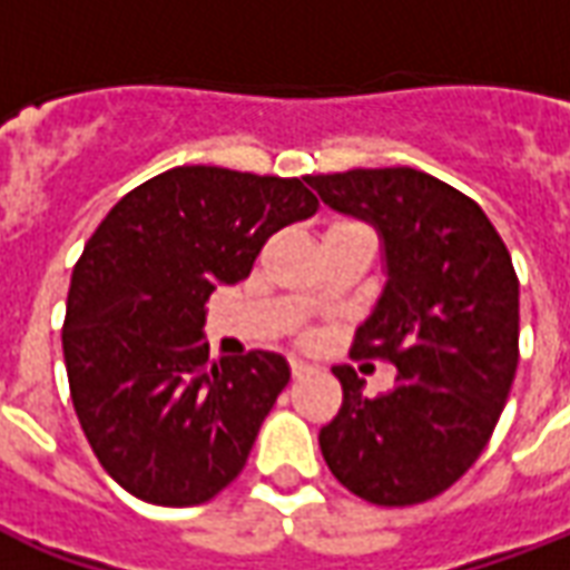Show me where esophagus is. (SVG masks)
<instances>
[{
  "label": "esophagus",
  "mask_w": 570,
  "mask_h": 570,
  "mask_svg": "<svg viewBox=\"0 0 570 570\" xmlns=\"http://www.w3.org/2000/svg\"><path fill=\"white\" fill-rule=\"evenodd\" d=\"M289 370H293V375H296V379H302V375H308L314 366H311V363H305V360H293V363H289Z\"/></svg>",
  "instance_id": "34e87169"
}]
</instances>
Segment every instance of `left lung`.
I'll list each match as a JSON object with an SVG mask.
<instances>
[{"mask_svg":"<svg viewBox=\"0 0 570 570\" xmlns=\"http://www.w3.org/2000/svg\"><path fill=\"white\" fill-rule=\"evenodd\" d=\"M308 186L379 235L384 284L351 351L396 366L382 396L335 366L345 400L321 430L323 461L363 501H430L473 466L513 387V259L479 204L412 167L308 176Z\"/></svg>","mask_w":570,"mask_h":570,"instance_id":"obj_1","label":"left lung"}]
</instances>
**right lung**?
Returning a JSON list of instances; mask_svg holds the SVG:
<instances>
[{
    "label": "right lung",
    "mask_w": 570,
    "mask_h": 570,
    "mask_svg": "<svg viewBox=\"0 0 570 570\" xmlns=\"http://www.w3.org/2000/svg\"><path fill=\"white\" fill-rule=\"evenodd\" d=\"M305 183L174 167L85 244L63 323L69 391L94 454L134 498L195 507L247 464L289 363L272 351L207 363V298L244 281L274 232L317 213Z\"/></svg>",
    "instance_id": "1"
}]
</instances>
